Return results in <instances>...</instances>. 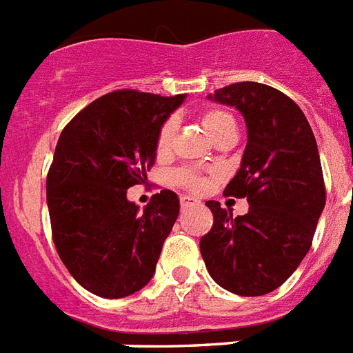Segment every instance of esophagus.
Masks as SVG:
<instances>
[{"mask_svg":"<svg viewBox=\"0 0 353 353\" xmlns=\"http://www.w3.org/2000/svg\"><path fill=\"white\" fill-rule=\"evenodd\" d=\"M179 203H181V208H188V206H194V205H197V199H194V197H190V196H183L181 199H179Z\"/></svg>","mask_w":353,"mask_h":353,"instance_id":"esophagus-1","label":"esophagus"}]
</instances>
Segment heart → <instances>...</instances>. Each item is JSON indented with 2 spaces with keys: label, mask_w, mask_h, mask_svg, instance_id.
Masks as SVG:
<instances>
[{
  "label": "heart",
  "mask_w": 353,
  "mask_h": 353,
  "mask_svg": "<svg viewBox=\"0 0 353 353\" xmlns=\"http://www.w3.org/2000/svg\"><path fill=\"white\" fill-rule=\"evenodd\" d=\"M199 121H201L203 130L208 134V137H210L212 141H214L217 136L225 134V132L236 130V121H234V117H232L228 112L221 110V108H208V110L203 112L201 117H199ZM174 130H176V123L172 121V119H168V121L163 123L159 132H157L156 154L159 157H165L168 152H170ZM176 181L192 192H203L206 188V185H208V179L196 170H179L176 174Z\"/></svg>",
  "instance_id": "1"
}]
</instances>
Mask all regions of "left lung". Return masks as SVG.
Wrapping results in <instances>:
<instances>
[{
  "instance_id": "8db88e82",
  "label": "left lung",
  "mask_w": 353,
  "mask_h": 353,
  "mask_svg": "<svg viewBox=\"0 0 353 353\" xmlns=\"http://www.w3.org/2000/svg\"><path fill=\"white\" fill-rule=\"evenodd\" d=\"M246 123L245 154L225 194L246 197L248 214L232 217L217 201L199 248L206 270L237 296H265L296 272L310 250L326 194L316 137L305 114L277 88L243 81L208 94Z\"/></svg>"
}]
</instances>
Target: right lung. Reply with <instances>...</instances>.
<instances>
[{"label":"right lung","instance_id":"right-lung-1","mask_svg":"<svg viewBox=\"0 0 353 353\" xmlns=\"http://www.w3.org/2000/svg\"><path fill=\"white\" fill-rule=\"evenodd\" d=\"M185 97L116 90L83 108L57 139L47 176L54 245L70 276L96 296H130L156 272L179 197L161 190L139 212L127 190L147 181L157 132Z\"/></svg>","mask_w":353,"mask_h":353}]
</instances>
